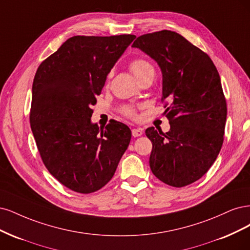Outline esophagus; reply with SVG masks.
<instances>
[{
  "label": "esophagus",
  "instance_id": "34e87169",
  "mask_svg": "<svg viewBox=\"0 0 250 250\" xmlns=\"http://www.w3.org/2000/svg\"><path fill=\"white\" fill-rule=\"evenodd\" d=\"M143 134V130L142 128H140V127H138V128H133L132 130V135H133V137H139V136H141Z\"/></svg>",
  "mask_w": 250,
  "mask_h": 250
}]
</instances>
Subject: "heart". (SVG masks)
<instances>
[{"label": "heart", "mask_w": 250, "mask_h": 250, "mask_svg": "<svg viewBox=\"0 0 250 250\" xmlns=\"http://www.w3.org/2000/svg\"><path fill=\"white\" fill-rule=\"evenodd\" d=\"M128 67H130L131 71L134 74V76L137 78L138 81L143 79L146 76L152 74L154 72V67H152L151 64L143 58H135L133 59L130 64H128ZM111 77V72L108 75V79ZM120 112L126 117L134 118L136 117V111L130 107V106H123L120 108Z\"/></svg>", "instance_id": "heart-1"}]
</instances>
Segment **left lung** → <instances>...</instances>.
Returning <instances> with one entry per match:
<instances>
[{"mask_svg":"<svg viewBox=\"0 0 250 250\" xmlns=\"http://www.w3.org/2000/svg\"><path fill=\"white\" fill-rule=\"evenodd\" d=\"M132 46L155 59L163 75L161 102L170 131L146 128L150 169L169 186L185 187L206 174L222 146L228 107L218 70L204 51L173 31L143 34Z\"/></svg>","mask_w":250,"mask_h":250,"instance_id":"left-lung-1","label":"left lung"}]
</instances>
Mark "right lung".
Instances as JSON below:
<instances>
[{
    "instance_id": "right-lung-1",
    "label": "right lung",
    "mask_w": 250,
    "mask_h": 250,
    "mask_svg": "<svg viewBox=\"0 0 250 250\" xmlns=\"http://www.w3.org/2000/svg\"><path fill=\"white\" fill-rule=\"evenodd\" d=\"M135 38L72 36L37 68L31 130L47 170L75 192L88 194L103 188L130 144L127 125L110 120L99 127L90 118L107 75Z\"/></svg>"
}]
</instances>
